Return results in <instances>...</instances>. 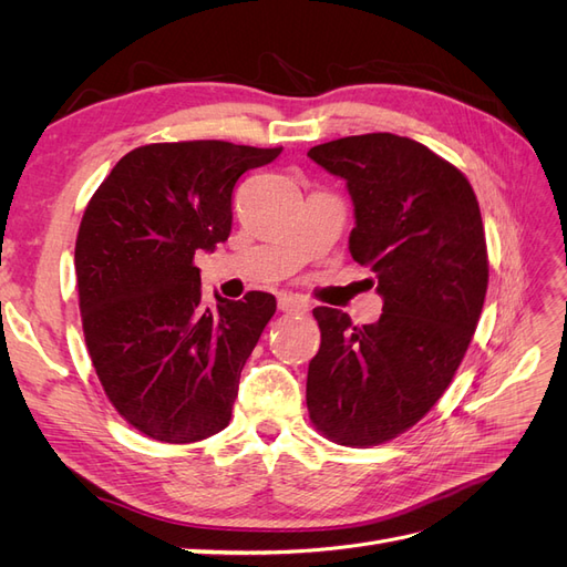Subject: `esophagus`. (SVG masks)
Wrapping results in <instances>:
<instances>
[{
    "mask_svg": "<svg viewBox=\"0 0 567 567\" xmlns=\"http://www.w3.org/2000/svg\"><path fill=\"white\" fill-rule=\"evenodd\" d=\"M279 310L288 312V315H300V312L310 310V305H307V300H302L300 296H281L279 298Z\"/></svg>",
    "mask_w": 567,
    "mask_h": 567,
    "instance_id": "34e87169",
    "label": "esophagus"
}]
</instances>
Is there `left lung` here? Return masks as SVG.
<instances>
[{
	"label": "left lung",
	"instance_id": "obj_1",
	"mask_svg": "<svg viewBox=\"0 0 567 567\" xmlns=\"http://www.w3.org/2000/svg\"><path fill=\"white\" fill-rule=\"evenodd\" d=\"M307 156L348 182L350 252L383 298L375 323L312 312L307 411L331 442L375 447L435 406L471 346L489 279L483 217L466 175L409 136H342Z\"/></svg>",
	"mask_w": 567,
	"mask_h": 567
}]
</instances>
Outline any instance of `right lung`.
<instances>
[{
    "label": "right lung",
    "mask_w": 567,
    "mask_h": 567,
    "mask_svg": "<svg viewBox=\"0 0 567 567\" xmlns=\"http://www.w3.org/2000/svg\"><path fill=\"white\" fill-rule=\"evenodd\" d=\"M277 148L200 140L146 144L120 158L84 208L75 277L84 342L109 402L151 440L186 444L225 431L246 359L277 312L200 298L198 250L231 234V194Z\"/></svg>",
    "instance_id": "right-lung-1"
}]
</instances>
